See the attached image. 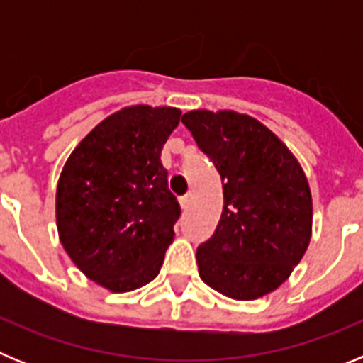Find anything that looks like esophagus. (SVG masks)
Returning <instances> with one entry per match:
<instances>
[{
  "instance_id": "obj_1",
  "label": "esophagus",
  "mask_w": 363,
  "mask_h": 363,
  "mask_svg": "<svg viewBox=\"0 0 363 363\" xmlns=\"http://www.w3.org/2000/svg\"><path fill=\"white\" fill-rule=\"evenodd\" d=\"M191 201H192L191 194H187V196L182 198V200H179V205H182V209L187 211V209H189V205H191Z\"/></svg>"
}]
</instances>
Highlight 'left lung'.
Returning <instances> with one entry per match:
<instances>
[{
	"instance_id": "left-lung-1",
	"label": "left lung",
	"mask_w": 363,
	"mask_h": 363,
	"mask_svg": "<svg viewBox=\"0 0 363 363\" xmlns=\"http://www.w3.org/2000/svg\"><path fill=\"white\" fill-rule=\"evenodd\" d=\"M182 121L223 185L216 230L196 251L200 278L233 300L277 291L300 264L313 234V196L300 162L249 114L196 108Z\"/></svg>"
}]
</instances>
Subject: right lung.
<instances>
[{
  "instance_id": "right-lung-1",
  "label": "right lung",
  "mask_w": 363,
  "mask_h": 363,
  "mask_svg": "<svg viewBox=\"0 0 363 363\" xmlns=\"http://www.w3.org/2000/svg\"><path fill=\"white\" fill-rule=\"evenodd\" d=\"M179 118L176 107L120 108L76 145L57 179L60 242L111 293L152 281L174 240L179 205L160 156Z\"/></svg>"
}]
</instances>
